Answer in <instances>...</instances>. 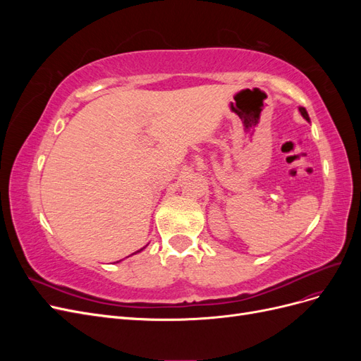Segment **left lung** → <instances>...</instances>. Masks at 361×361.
Listing matches in <instances>:
<instances>
[{"label":"left lung","mask_w":361,"mask_h":361,"mask_svg":"<svg viewBox=\"0 0 361 361\" xmlns=\"http://www.w3.org/2000/svg\"><path fill=\"white\" fill-rule=\"evenodd\" d=\"M300 113H301V116H302L305 120H310V118H309L307 111H305V108H301V106H300Z\"/></svg>","instance_id":"8db88e82"}]
</instances>
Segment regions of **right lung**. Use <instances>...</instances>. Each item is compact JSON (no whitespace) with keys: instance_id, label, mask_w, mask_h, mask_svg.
<instances>
[{"instance_id":"right-lung-1","label":"right lung","mask_w":361,"mask_h":361,"mask_svg":"<svg viewBox=\"0 0 361 361\" xmlns=\"http://www.w3.org/2000/svg\"><path fill=\"white\" fill-rule=\"evenodd\" d=\"M143 248H145V247H143ZM143 248H140V250H138V251H137V253H140V251H141V250H143ZM134 255H135V253H134Z\"/></svg>"}]
</instances>
